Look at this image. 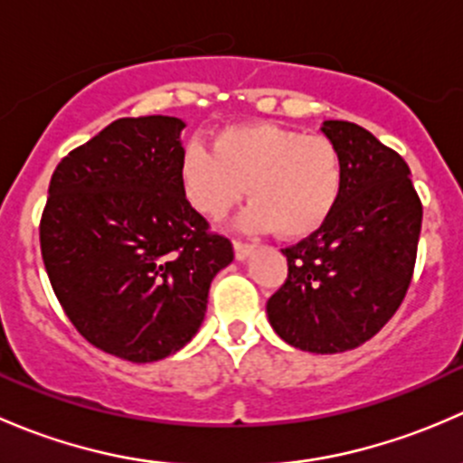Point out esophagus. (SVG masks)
<instances>
[{
	"label": "esophagus",
	"instance_id": "1",
	"mask_svg": "<svg viewBox=\"0 0 463 463\" xmlns=\"http://www.w3.org/2000/svg\"><path fill=\"white\" fill-rule=\"evenodd\" d=\"M235 258L240 260V261H244V260H249L250 255L255 253V246L253 244H244V241H235Z\"/></svg>",
	"mask_w": 463,
	"mask_h": 463
}]
</instances>
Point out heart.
I'll list each match as a JSON object with an SVG mask.
<instances>
[{
	"instance_id": "1",
	"label": "heart",
	"mask_w": 463,
	"mask_h": 463,
	"mask_svg": "<svg viewBox=\"0 0 463 463\" xmlns=\"http://www.w3.org/2000/svg\"><path fill=\"white\" fill-rule=\"evenodd\" d=\"M179 185L190 208L205 219H222L244 190V231L307 237L334 214L345 185L343 154L326 137H307L273 123L231 125L214 134L213 149L185 145Z\"/></svg>"
}]
</instances>
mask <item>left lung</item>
<instances>
[{"instance_id":"left-lung-1","label":"left lung","mask_w":463,"mask_h":463,"mask_svg":"<svg viewBox=\"0 0 463 463\" xmlns=\"http://www.w3.org/2000/svg\"><path fill=\"white\" fill-rule=\"evenodd\" d=\"M322 134L343 154V194L320 231L282 250L287 282L266 314L291 347L340 354L376 335L403 302L423 208L408 163L374 134L347 120H325Z\"/></svg>"}]
</instances>
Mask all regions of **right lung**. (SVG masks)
<instances>
[{
  "label": "right lung",
  "instance_id": "add662e5",
  "mask_svg": "<svg viewBox=\"0 0 463 463\" xmlns=\"http://www.w3.org/2000/svg\"><path fill=\"white\" fill-rule=\"evenodd\" d=\"M184 128L175 116L114 120L51 176L40 223L51 287L89 343L123 361L185 347L235 258L181 193Z\"/></svg>",
  "mask_w": 463,
  "mask_h": 463
}]
</instances>
